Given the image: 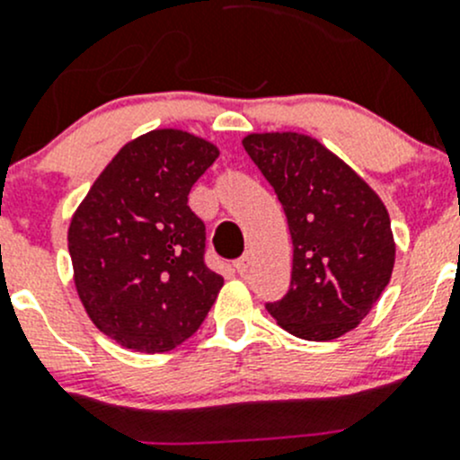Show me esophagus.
I'll return each mask as SVG.
<instances>
[{
  "instance_id": "obj_1",
  "label": "esophagus",
  "mask_w": 460,
  "mask_h": 460,
  "mask_svg": "<svg viewBox=\"0 0 460 460\" xmlns=\"http://www.w3.org/2000/svg\"><path fill=\"white\" fill-rule=\"evenodd\" d=\"M234 267H235V271L240 273V276H244V273L249 271V267H252V258L249 256H243V258H238L234 262Z\"/></svg>"
}]
</instances>
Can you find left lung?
Here are the masks:
<instances>
[{"mask_svg":"<svg viewBox=\"0 0 460 460\" xmlns=\"http://www.w3.org/2000/svg\"><path fill=\"white\" fill-rule=\"evenodd\" d=\"M285 208L294 243L291 287L267 309L303 341H333L358 327L392 278L396 243L378 193L303 133L243 140Z\"/></svg>","mask_w":460,"mask_h":460,"instance_id":"obj_1","label":"left lung"}]
</instances>
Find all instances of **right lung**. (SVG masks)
Listing matches in <instances>:
<instances>
[{"label":"right lung","instance_id":"obj_1","mask_svg":"<svg viewBox=\"0 0 460 460\" xmlns=\"http://www.w3.org/2000/svg\"><path fill=\"white\" fill-rule=\"evenodd\" d=\"M220 155L180 128L124 144L68 226L73 280L88 318L127 349L160 354L191 338L225 280L204 264L189 191Z\"/></svg>","mask_w":460,"mask_h":460}]
</instances>
